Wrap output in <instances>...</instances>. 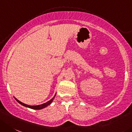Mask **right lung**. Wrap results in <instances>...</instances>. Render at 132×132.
Returning <instances> with one entry per match:
<instances>
[{"instance_id": "obj_1", "label": "right lung", "mask_w": 132, "mask_h": 132, "mask_svg": "<svg viewBox=\"0 0 132 132\" xmlns=\"http://www.w3.org/2000/svg\"><path fill=\"white\" fill-rule=\"evenodd\" d=\"M55 96H56V94H55V96L53 97V98H52V99H51L49 101H48L47 102H46V103H43V104H41V105H27V104H25V103H23V102H20L19 100H18V99L16 98H15V99L16 100V101L18 102V103H19L21 104V105H23V106L26 107V108H30V109H36V110H39V109H44V108H46L47 106H48L49 105H50L51 103H52V102L53 101L54 98H55Z\"/></svg>"}]
</instances>
